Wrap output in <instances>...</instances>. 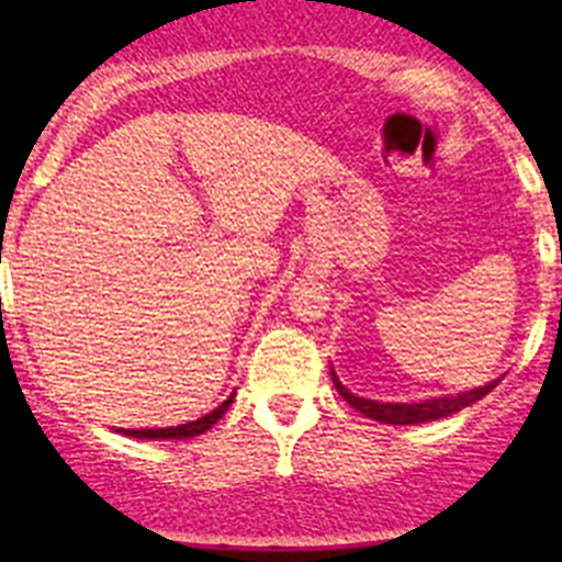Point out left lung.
<instances>
[{"mask_svg": "<svg viewBox=\"0 0 562 562\" xmlns=\"http://www.w3.org/2000/svg\"><path fill=\"white\" fill-rule=\"evenodd\" d=\"M331 382H335V389L340 391V396L349 402L351 408H357L360 414L369 416V419L385 422V425H419V422H434V419H441V416L459 414L461 408L479 402L481 396H486L495 385H498V380H493V382H486V385H481V389L464 391V394L459 396H439V400H425V402H376V400H362V396L351 394V391L337 380L335 371H331Z\"/></svg>", "mask_w": 562, "mask_h": 562, "instance_id": "obj_1", "label": "left lung"}]
</instances>
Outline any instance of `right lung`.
<instances>
[{
  "label": "right lung",
  "mask_w": 562,
  "mask_h": 562,
  "mask_svg": "<svg viewBox=\"0 0 562 562\" xmlns=\"http://www.w3.org/2000/svg\"><path fill=\"white\" fill-rule=\"evenodd\" d=\"M233 396L236 394H231V400L222 402L220 408H213L211 414H205L196 422H188V425H177V428H154V430H121V434L134 436V439H191V436H200L205 434V430H211L213 425L225 416V411L231 408Z\"/></svg>",
  "instance_id": "right-lung-1"
}]
</instances>
